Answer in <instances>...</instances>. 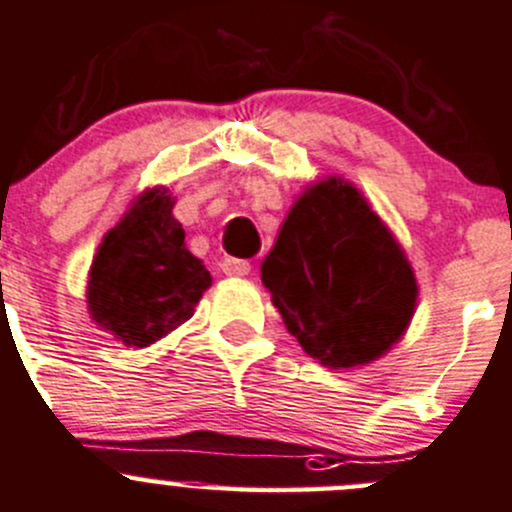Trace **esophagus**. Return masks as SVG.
<instances>
[{
    "label": "esophagus",
    "instance_id": "obj_1",
    "mask_svg": "<svg viewBox=\"0 0 512 512\" xmlns=\"http://www.w3.org/2000/svg\"><path fill=\"white\" fill-rule=\"evenodd\" d=\"M221 271H224L226 276L244 278V276H249L251 263H249V261H244V258H234V256H229V258H224V261H221Z\"/></svg>",
    "mask_w": 512,
    "mask_h": 512
}]
</instances>
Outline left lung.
<instances>
[{"label": "left lung", "mask_w": 512, "mask_h": 512, "mask_svg": "<svg viewBox=\"0 0 512 512\" xmlns=\"http://www.w3.org/2000/svg\"><path fill=\"white\" fill-rule=\"evenodd\" d=\"M288 333L333 370L382 357L407 330L419 286L407 254L342 177L310 184L261 263Z\"/></svg>", "instance_id": "obj_1"}]
</instances>
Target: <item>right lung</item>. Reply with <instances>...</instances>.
I'll return each mask as SVG.
<instances>
[{
    "label": "right lung",
    "mask_w": 512,
    "mask_h": 512,
    "mask_svg": "<svg viewBox=\"0 0 512 512\" xmlns=\"http://www.w3.org/2000/svg\"><path fill=\"white\" fill-rule=\"evenodd\" d=\"M167 189L142 192L103 236L88 278V310L128 347H147L187 323L212 276L184 244Z\"/></svg>",
    "instance_id": "right-lung-1"
}]
</instances>
